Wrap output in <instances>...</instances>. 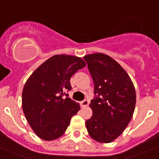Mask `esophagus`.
Segmentation results:
<instances>
[{
  "label": "esophagus",
  "mask_w": 159,
  "mask_h": 159,
  "mask_svg": "<svg viewBox=\"0 0 159 159\" xmlns=\"http://www.w3.org/2000/svg\"><path fill=\"white\" fill-rule=\"evenodd\" d=\"M80 104L82 107H86V106L89 104V101L88 100V99H84V100L82 101V102H80Z\"/></svg>",
  "instance_id": "esophagus-1"
}]
</instances>
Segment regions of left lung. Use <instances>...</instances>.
<instances>
[{"label":"left lung","mask_w":159,"mask_h":159,"mask_svg":"<svg viewBox=\"0 0 159 159\" xmlns=\"http://www.w3.org/2000/svg\"><path fill=\"white\" fill-rule=\"evenodd\" d=\"M94 84L95 97L90 103L93 116L86 120L92 138L110 143L123 133L132 119L136 91L128 73L108 55L93 53L84 57Z\"/></svg>","instance_id":"obj_1"}]
</instances>
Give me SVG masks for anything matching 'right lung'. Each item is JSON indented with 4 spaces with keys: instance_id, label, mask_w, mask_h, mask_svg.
<instances>
[{
    "instance_id": "obj_1",
    "label": "right lung",
    "mask_w": 159,
    "mask_h": 159,
    "mask_svg": "<svg viewBox=\"0 0 159 159\" xmlns=\"http://www.w3.org/2000/svg\"><path fill=\"white\" fill-rule=\"evenodd\" d=\"M85 66L80 57L54 55L27 80L22 94L23 113L40 138L53 141L60 137L72 116L80 111V105L68 98L65 92L71 89L70 77Z\"/></svg>"
}]
</instances>
